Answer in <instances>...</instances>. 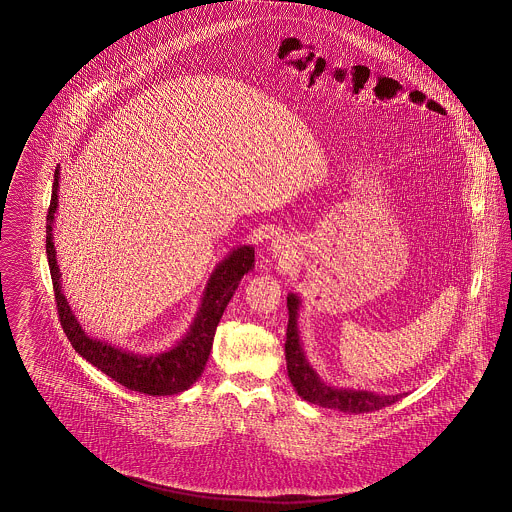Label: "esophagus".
<instances>
[{"label":"esophagus","instance_id":"34e87169","mask_svg":"<svg viewBox=\"0 0 512 512\" xmlns=\"http://www.w3.org/2000/svg\"><path fill=\"white\" fill-rule=\"evenodd\" d=\"M290 245H292V243H290L286 237H276L275 241L271 243V251H273L275 257L284 259V257H288V253H290Z\"/></svg>","mask_w":512,"mask_h":512}]
</instances>
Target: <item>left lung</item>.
I'll return each instance as SVG.
<instances>
[{
    "label": "left lung",
    "instance_id": "1",
    "mask_svg": "<svg viewBox=\"0 0 512 512\" xmlns=\"http://www.w3.org/2000/svg\"><path fill=\"white\" fill-rule=\"evenodd\" d=\"M286 306H288V329H286V345H284L286 370H288V378H290L294 390L302 399L319 405V407L339 409L343 413L358 415V413L378 411L403 397V394H374V392H366V390L335 388V386H329L327 382H323L302 349L300 325H298L300 308H302L300 296L290 292L286 298Z\"/></svg>",
    "mask_w": 512,
    "mask_h": 512
}]
</instances>
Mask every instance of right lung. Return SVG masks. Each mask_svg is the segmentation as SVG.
I'll return each instance as SVG.
<instances>
[{
	"label": "right lung",
	"instance_id": "add662e5",
	"mask_svg": "<svg viewBox=\"0 0 512 512\" xmlns=\"http://www.w3.org/2000/svg\"><path fill=\"white\" fill-rule=\"evenodd\" d=\"M58 181L60 169L54 173L52 198L46 216V257L50 276L54 284V296L60 323L64 333L68 335L76 353L81 354L87 362L99 368L103 374L113 378L120 386L146 395H173L189 390L204 370L206 360L210 356L212 341L216 327L222 314L236 294L239 280L255 267V247L239 245L230 255L216 265L212 275L206 282L202 292V300L197 315L181 341H177L171 349L156 354H136L124 351L117 345L93 339L79 325L78 317L72 312L64 292L60 269L56 261L54 247V214L58 208Z\"/></svg>",
	"mask_w": 512,
	"mask_h": 512
}]
</instances>
